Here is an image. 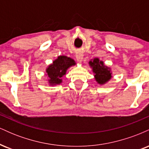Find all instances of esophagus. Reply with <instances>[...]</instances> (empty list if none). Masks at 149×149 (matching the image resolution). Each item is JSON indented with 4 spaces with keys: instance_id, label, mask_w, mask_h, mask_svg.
<instances>
[{
    "instance_id": "esophagus-1",
    "label": "esophagus",
    "mask_w": 149,
    "mask_h": 149,
    "mask_svg": "<svg viewBox=\"0 0 149 149\" xmlns=\"http://www.w3.org/2000/svg\"><path fill=\"white\" fill-rule=\"evenodd\" d=\"M76 58L78 62L80 63L83 59V54L81 52H77L76 54Z\"/></svg>"
}]
</instances>
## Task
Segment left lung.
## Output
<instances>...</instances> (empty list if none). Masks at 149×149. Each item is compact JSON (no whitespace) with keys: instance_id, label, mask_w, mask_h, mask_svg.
<instances>
[{"instance_id":"1","label":"left lung","mask_w":149,"mask_h":149,"mask_svg":"<svg viewBox=\"0 0 149 149\" xmlns=\"http://www.w3.org/2000/svg\"><path fill=\"white\" fill-rule=\"evenodd\" d=\"M89 66L92 69V72L95 75V79L100 85L107 84L112 78L111 69L104 64V61L99 58L95 57L92 59L88 62Z\"/></svg>"}]
</instances>
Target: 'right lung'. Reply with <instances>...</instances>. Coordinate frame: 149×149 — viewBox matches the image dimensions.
I'll return each mask as SVG.
<instances>
[{
    "label": "right lung",
    "mask_w": 149,
    "mask_h": 149,
    "mask_svg": "<svg viewBox=\"0 0 149 149\" xmlns=\"http://www.w3.org/2000/svg\"><path fill=\"white\" fill-rule=\"evenodd\" d=\"M76 64V61L67 56L61 55L57 57L45 69L48 85L50 86L60 85L62 83L63 76L66 75L67 70Z\"/></svg>",
    "instance_id": "add662e5"
}]
</instances>
